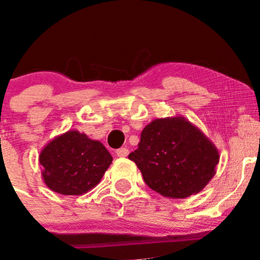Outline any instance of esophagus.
Wrapping results in <instances>:
<instances>
[{
	"label": "esophagus",
	"mask_w": 260,
	"mask_h": 260,
	"mask_svg": "<svg viewBox=\"0 0 260 260\" xmlns=\"http://www.w3.org/2000/svg\"><path fill=\"white\" fill-rule=\"evenodd\" d=\"M128 153H129V150H128L127 147H120L117 150L118 157H127Z\"/></svg>",
	"instance_id": "obj_1"
}]
</instances>
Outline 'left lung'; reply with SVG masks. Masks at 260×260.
<instances>
[{
  "label": "left lung",
  "mask_w": 260,
  "mask_h": 260,
  "mask_svg": "<svg viewBox=\"0 0 260 260\" xmlns=\"http://www.w3.org/2000/svg\"><path fill=\"white\" fill-rule=\"evenodd\" d=\"M128 158L152 190L176 200L200 193L210 183L220 153L200 128L176 115L148 123Z\"/></svg>",
  "instance_id": "left-lung-1"
}]
</instances>
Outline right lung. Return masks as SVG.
<instances>
[{
    "label": "right lung",
    "mask_w": 260,
    "mask_h": 260,
    "mask_svg": "<svg viewBox=\"0 0 260 260\" xmlns=\"http://www.w3.org/2000/svg\"><path fill=\"white\" fill-rule=\"evenodd\" d=\"M109 151L99 141L79 131H67L43 147L42 178L50 190L81 196L98 185L112 164Z\"/></svg>",
    "instance_id": "add662e5"
}]
</instances>
